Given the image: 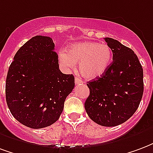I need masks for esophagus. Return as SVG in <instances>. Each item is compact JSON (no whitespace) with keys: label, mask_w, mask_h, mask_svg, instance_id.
Returning <instances> with one entry per match:
<instances>
[{"label":"esophagus","mask_w":153,"mask_h":153,"mask_svg":"<svg viewBox=\"0 0 153 153\" xmlns=\"http://www.w3.org/2000/svg\"><path fill=\"white\" fill-rule=\"evenodd\" d=\"M74 82H75V84H76V85H79V84H80V83H82V81L80 79H79V78H75Z\"/></svg>","instance_id":"obj_1"}]
</instances>
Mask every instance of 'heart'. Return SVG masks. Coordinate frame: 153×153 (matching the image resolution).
I'll return each instance as SVG.
<instances>
[{"mask_svg": "<svg viewBox=\"0 0 153 153\" xmlns=\"http://www.w3.org/2000/svg\"><path fill=\"white\" fill-rule=\"evenodd\" d=\"M58 60L65 69H74L75 63H79V71L84 79H96L108 70L112 61V50L106 44L80 42L71 45L68 53L60 51Z\"/></svg>", "mask_w": 153, "mask_h": 153, "instance_id": "b5f03b06", "label": "heart"}]
</instances>
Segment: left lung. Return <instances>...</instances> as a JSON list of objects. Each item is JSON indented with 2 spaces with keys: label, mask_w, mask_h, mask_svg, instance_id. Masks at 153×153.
<instances>
[{
  "label": "left lung",
  "mask_w": 153,
  "mask_h": 153,
  "mask_svg": "<svg viewBox=\"0 0 153 153\" xmlns=\"http://www.w3.org/2000/svg\"><path fill=\"white\" fill-rule=\"evenodd\" d=\"M113 62L102 76L87 83L90 94L84 107L93 122L103 126L125 123L135 113L143 93V72L134 51L112 38H105Z\"/></svg>",
  "instance_id": "left-lung-1"
}]
</instances>
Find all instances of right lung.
<instances>
[{
    "label": "right lung",
    "mask_w": 153,
    "mask_h": 153,
    "mask_svg": "<svg viewBox=\"0 0 153 153\" xmlns=\"http://www.w3.org/2000/svg\"><path fill=\"white\" fill-rule=\"evenodd\" d=\"M74 88L73 74L60 71L52 38L36 36L19 48L9 67L6 102L22 125L44 128L58 120Z\"/></svg>",
    "instance_id": "obj_1"
}]
</instances>
